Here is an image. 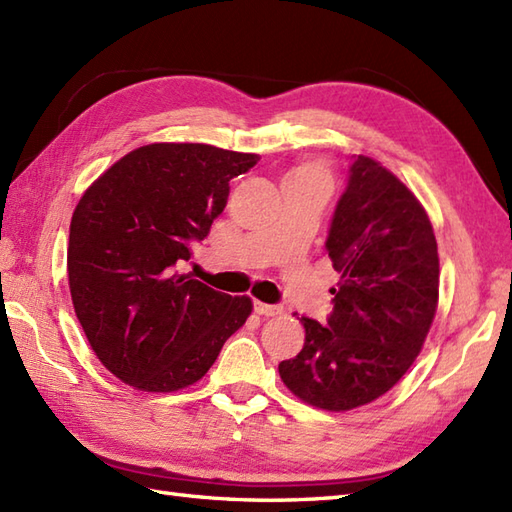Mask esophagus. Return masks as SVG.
I'll return each mask as SVG.
<instances>
[{"instance_id":"1","label":"esophagus","mask_w":512,"mask_h":512,"mask_svg":"<svg viewBox=\"0 0 512 512\" xmlns=\"http://www.w3.org/2000/svg\"><path fill=\"white\" fill-rule=\"evenodd\" d=\"M255 312L259 316H277L281 314V307L279 305H268V303H261V301H255Z\"/></svg>"}]
</instances>
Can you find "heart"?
Wrapping results in <instances>:
<instances>
[{"label":"heart","instance_id":"1","mask_svg":"<svg viewBox=\"0 0 512 512\" xmlns=\"http://www.w3.org/2000/svg\"><path fill=\"white\" fill-rule=\"evenodd\" d=\"M283 183H299V185H325L329 187V174L318 163H301L285 174Z\"/></svg>","mask_w":512,"mask_h":512}]
</instances>
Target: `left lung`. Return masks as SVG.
I'll list each match as a JSON object with an SVG mask.
<instances>
[{"mask_svg": "<svg viewBox=\"0 0 512 512\" xmlns=\"http://www.w3.org/2000/svg\"><path fill=\"white\" fill-rule=\"evenodd\" d=\"M340 272L325 323L303 316L299 355L279 364L296 397L344 412L382 397L423 347L438 303L430 218L399 178L371 157H351L347 189L329 224Z\"/></svg>", "mask_w": 512, "mask_h": 512, "instance_id": "obj_1", "label": "left lung"}]
</instances>
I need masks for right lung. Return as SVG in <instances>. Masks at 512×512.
I'll use <instances>...</instances> for the list:
<instances>
[{
  "mask_svg": "<svg viewBox=\"0 0 512 512\" xmlns=\"http://www.w3.org/2000/svg\"><path fill=\"white\" fill-rule=\"evenodd\" d=\"M259 154L205 144H150L111 165L80 198L67 272L91 349L124 384L192 386L253 303L181 275L192 246L227 207L229 181Z\"/></svg>",
  "mask_w": 512,
  "mask_h": 512,
  "instance_id": "1",
  "label": "right lung"
}]
</instances>
